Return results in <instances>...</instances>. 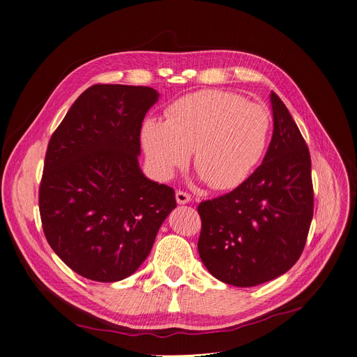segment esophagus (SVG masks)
Instances as JSON below:
<instances>
[{"label": "esophagus", "mask_w": 357, "mask_h": 357, "mask_svg": "<svg viewBox=\"0 0 357 357\" xmlns=\"http://www.w3.org/2000/svg\"><path fill=\"white\" fill-rule=\"evenodd\" d=\"M175 198H176V202H178L179 205H185V204L190 202V195H189V193L183 192V190H176Z\"/></svg>", "instance_id": "esophagus-1"}]
</instances>
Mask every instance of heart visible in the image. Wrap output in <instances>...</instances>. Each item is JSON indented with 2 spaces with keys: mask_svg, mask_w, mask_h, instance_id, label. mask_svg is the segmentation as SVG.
I'll use <instances>...</instances> for the list:
<instances>
[{
  "mask_svg": "<svg viewBox=\"0 0 357 357\" xmlns=\"http://www.w3.org/2000/svg\"><path fill=\"white\" fill-rule=\"evenodd\" d=\"M271 112L228 91H201L175 101L167 122L146 119L141 144L152 171L169 179L195 151L197 171L219 190L248 179L262 159L271 134Z\"/></svg>",
  "mask_w": 357,
  "mask_h": 357,
  "instance_id": "heart-1",
  "label": "heart"
}]
</instances>
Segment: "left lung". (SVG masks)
<instances>
[{
    "label": "left lung",
    "mask_w": 357,
    "mask_h": 357,
    "mask_svg": "<svg viewBox=\"0 0 357 357\" xmlns=\"http://www.w3.org/2000/svg\"><path fill=\"white\" fill-rule=\"evenodd\" d=\"M273 135L261 167L238 188L201 202L198 250L212 276L249 287L286 273L313 218L312 162L286 105L272 91Z\"/></svg>",
    "instance_id": "1"
}]
</instances>
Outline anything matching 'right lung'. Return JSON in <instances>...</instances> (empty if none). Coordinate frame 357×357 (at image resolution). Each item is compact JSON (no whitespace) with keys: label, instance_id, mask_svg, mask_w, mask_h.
<instances>
[{"label":"right lung","instance_id":"right-lung-1","mask_svg":"<svg viewBox=\"0 0 357 357\" xmlns=\"http://www.w3.org/2000/svg\"><path fill=\"white\" fill-rule=\"evenodd\" d=\"M158 98L149 86L92 85L50 139L38 197L44 235L86 279L131 276L176 208L175 190L148 179L138 162L142 121Z\"/></svg>","mask_w":357,"mask_h":357}]
</instances>
